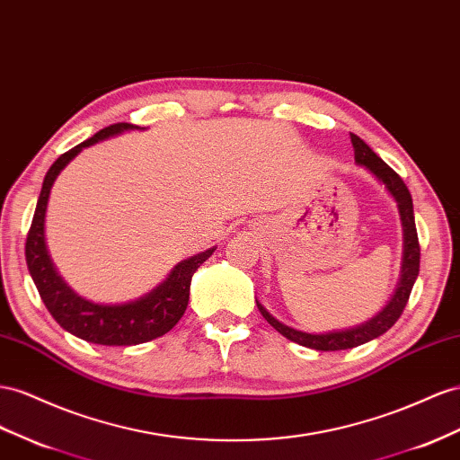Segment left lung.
<instances>
[{"mask_svg":"<svg viewBox=\"0 0 460 460\" xmlns=\"http://www.w3.org/2000/svg\"><path fill=\"white\" fill-rule=\"evenodd\" d=\"M350 139H352V146H354L356 163L366 166L379 181H383L385 188H387L389 193L394 197V201L399 203V213H401L402 228H404V257H402L401 282H399V288H396V292L393 296V300L379 315L364 323V325L354 327V329H346V331L325 332V334H309V332H302V331H296L292 327L282 325L280 321L272 317L267 309L257 302L261 315H263L269 321V325L275 327L282 334V337H287L288 341L297 342L302 346H307V349L323 350V352L354 349V346L374 341V339L381 337L383 332H387L402 315L404 307L408 304V297H411L412 287L416 282V277L420 272V242H418L416 222H414V207H412L411 191H408L406 183L402 181L399 173H396L387 163H383V160L374 151H371V148L358 137V135L352 133Z\"/></svg>","mask_w":460,"mask_h":460,"instance_id":"obj_1","label":"left lung"}]
</instances>
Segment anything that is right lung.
<instances>
[{
	"instance_id": "right-lung-1",
	"label": "right lung",
	"mask_w": 460,
	"mask_h": 460,
	"mask_svg": "<svg viewBox=\"0 0 460 460\" xmlns=\"http://www.w3.org/2000/svg\"><path fill=\"white\" fill-rule=\"evenodd\" d=\"M133 128L137 126L126 121L111 123V126L93 135L91 139L83 141L81 145L73 146L71 151L61 155L49 166L42 183L39 203H36L27 243H24V257H27L31 277L36 288H39L49 315L59 323V327H64L71 334H75V337L102 346L141 344L166 334L181 319L185 307H188L193 272L215 252L213 247V250H207L181 261L172 270V275L164 280V284H160L156 290L146 294L137 302L121 305H102L84 300V297L73 292L56 272L44 242V215L54 180L66 168L69 160L81 153V148Z\"/></svg>"
}]
</instances>
